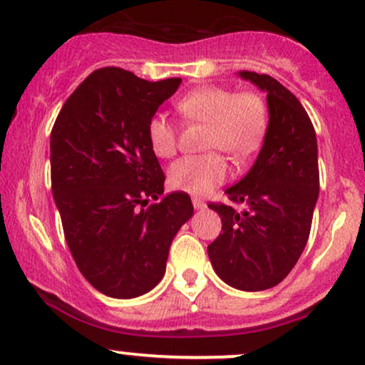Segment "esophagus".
I'll list each match as a JSON object with an SVG mask.
<instances>
[{"instance_id": "esophagus-1", "label": "esophagus", "mask_w": 365, "mask_h": 365, "mask_svg": "<svg viewBox=\"0 0 365 365\" xmlns=\"http://www.w3.org/2000/svg\"><path fill=\"white\" fill-rule=\"evenodd\" d=\"M192 204H194V207H195L197 210H200V209L205 207V202L202 200L200 197H194V199H192Z\"/></svg>"}]
</instances>
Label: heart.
Returning <instances> with one entry per match:
<instances>
[{"instance_id":"obj_1","label":"heart","mask_w":365,"mask_h":365,"mask_svg":"<svg viewBox=\"0 0 365 365\" xmlns=\"http://www.w3.org/2000/svg\"><path fill=\"white\" fill-rule=\"evenodd\" d=\"M177 110L183 120L207 124L205 149H221L236 160L252 155L267 130V105L253 91L200 86L180 96ZM148 140L156 156L171 158L177 153L178 130L165 113H155L148 122ZM226 177L227 163L216 151L180 158L168 171L171 187L195 195L209 194Z\"/></svg>"}]
</instances>
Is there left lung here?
Listing matches in <instances>:
<instances>
[{
  "instance_id": "left-lung-1",
  "label": "left lung",
  "mask_w": 365,
  "mask_h": 365,
  "mask_svg": "<svg viewBox=\"0 0 365 365\" xmlns=\"http://www.w3.org/2000/svg\"><path fill=\"white\" fill-rule=\"evenodd\" d=\"M267 91L269 127L257 161L226 190L243 210L214 204L222 232L207 247L216 274L240 291H265L287 277L308 243L319 194L314 127L299 100L269 74L238 73Z\"/></svg>"
}]
</instances>
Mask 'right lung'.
<instances>
[{
	"label": "right lung",
	"mask_w": 365,
	"mask_h": 365,
	"mask_svg": "<svg viewBox=\"0 0 365 365\" xmlns=\"http://www.w3.org/2000/svg\"><path fill=\"white\" fill-rule=\"evenodd\" d=\"M180 83L96 69L52 127V195L66 243L83 277L105 296L151 291L163 279L171 241L194 214L185 192L159 199L165 173L148 140L149 118Z\"/></svg>",
	"instance_id": "obj_1"
}]
</instances>
